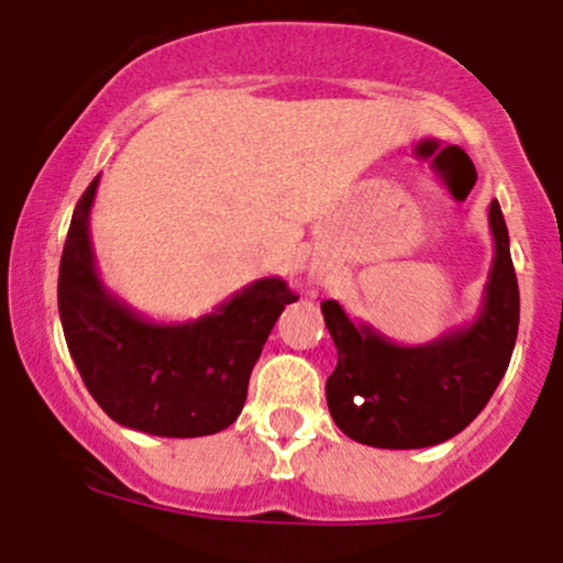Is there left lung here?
I'll use <instances>...</instances> for the list:
<instances>
[{
  "label": "left lung",
  "mask_w": 563,
  "mask_h": 563,
  "mask_svg": "<svg viewBox=\"0 0 563 563\" xmlns=\"http://www.w3.org/2000/svg\"><path fill=\"white\" fill-rule=\"evenodd\" d=\"M493 266L479 313L424 345L391 343L371 323H356L334 299L321 302L338 349L327 378V406L349 439L378 450H422L468 428L512 360L520 291L509 255V231L490 203Z\"/></svg>",
  "instance_id": "1"
}]
</instances>
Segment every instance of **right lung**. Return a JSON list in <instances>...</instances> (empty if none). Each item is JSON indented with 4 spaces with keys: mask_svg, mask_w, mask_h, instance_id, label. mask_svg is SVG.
<instances>
[{
    "mask_svg": "<svg viewBox=\"0 0 563 563\" xmlns=\"http://www.w3.org/2000/svg\"><path fill=\"white\" fill-rule=\"evenodd\" d=\"M100 176L73 212L59 264V318L67 349L113 422L166 439L212 435L236 422L272 327L294 294L261 277L212 313L181 323L150 321L111 294L89 236Z\"/></svg>",
    "mask_w": 563,
    "mask_h": 563,
    "instance_id": "1",
    "label": "right lung"
}]
</instances>
